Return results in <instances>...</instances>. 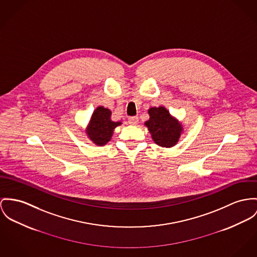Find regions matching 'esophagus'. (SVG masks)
<instances>
[{
    "instance_id": "1",
    "label": "esophagus",
    "mask_w": 257,
    "mask_h": 257,
    "mask_svg": "<svg viewBox=\"0 0 257 257\" xmlns=\"http://www.w3.org/2000/svg\"><path fill=\"white\" fill-rule=\"evenodd\" d=\"M128 122H129V124H131V125H136V124H138V116H132V117H129V118H128Z\"/></svg>"
}]
</instances>
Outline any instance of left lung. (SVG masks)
I'll return each mask as SVG.
<instances>
[{
  "mask_svg": "<svg viewBox=\"0 0 257 257\" xmlns=\"http://www.w3.org/2000/svg\"><path fill=\"white\" fill-rule=\"evenodd\" d=\"M149 114L150 119L146 121L145 125L155 143L163 148L175 146L183 130L182 125L163 106L150 108Z\"/></svg>",
  "mask_w": 257,
  "mask_h": 257,
  "instance_id": "left-lung-1",
  "label": "left lung"
}]
</instances>
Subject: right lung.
Returning <instances> with one entry per match:
<instances>
[{"label": "right lung", "mask_w": 257, "mask_h": 257, "mask_svg": "<svg viewBox=\"0 0 257 257\" xmlns=\"http://www.w3.org/2000/svg\"><path fill=\"white\" fill-rule=\"evenodd\" d=\"M111 111L103 106H99L94 111L89 126L86 130L88 137L98 146H103L110 141L115 127L121 124L120 121H112Z\"/></svg>", "instance_id": "right-lung-1"}]
</instances>
